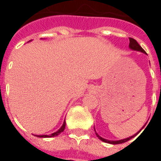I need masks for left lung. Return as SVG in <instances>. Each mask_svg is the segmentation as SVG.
I'll return each instance as SVG.
<instances>
[{"mask_svg": "<svg viewBox=\"0 0 161 161\" xmlns=\"http://www.w3.org/2000/svg\"><path fill=\"white\" fill-rule=\"evenodd\" d=\"M129 48H130L131 50H133V51H137V52H141V53H146L145 51L142 49V47L140 46V45H139L138 42H137V41H136L135 40H134V39H132V38H129ZM144 128V126L142 127V128ZM94 129H95V128H94ZM142 129H141V130H142ZM141 130L137 132L135 135H132V136L128 137V138L122 139V140H119V141H109V140H106V139H104V138H102L100 135H97V133H96V135H97V136L98 138L100 139L101 141H103V142H106V143H109V144H114V145H115V144H121V143H124V142H128V141H129L130 139H132L133 137H135V136H136V135H138L139 133L141 132Z\"/></svg>", "mask_w": 161, "mask_h": 161, "instance_id": "8db88e82", "label": "left lung"}]
</instances>
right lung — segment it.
<instances>
[{
    "mask_svg": "<svg viewBox=\"0 0 161 161\" xmlns=\"http://www.w3.org/2000/svg\"><path fill=\"white\" fill-rule=\"evenodd\" d=\"M30 41H31V40H30ZM64 128H65V120L64 121L63 125L61 126V128H60L58 131L54 132V133L51 134V135H35V136H37V137H40V138H51V137H54V136H58V135H60V134L64 130Z\"/></svg>",
    "mask_w": 161,
    "mask_h": 161,
    "instance_id": "1",
    "label": "right lung"
}]
</instances>
